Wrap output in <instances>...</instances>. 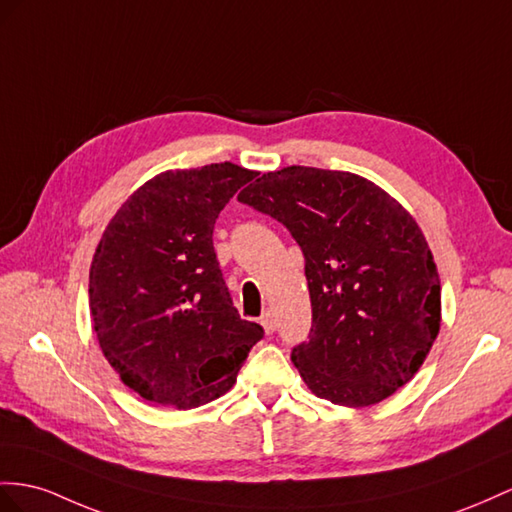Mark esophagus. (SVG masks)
<instances>
[{"label":"esophagus","instance_id":"1","mask_svg":"<svg viewBox=\"0 0 512 512\" xmlns=\"http://www.w3.org/2000/svg\"><path fill=\"white\" fill-rule=\"evenodd\" d=\"M259 324L264 326V331H266L268 335H272L274 331H277V320H274V313H272V311H266L264 316L259 318Z\"/></svg>","mask_w":512,"mask_h":512}]
</instances>
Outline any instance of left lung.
Listing matches in <instances>:
<instances>
[{"instance_id": "obj_1", "label": "left lung", "mask_w": 512, "mask_h": 512, "mask_svg": "<svg viewBox=\"0 0 512 512\" xmlns=\"http://www.w3.org/2000/svg\"><path fill=\"white\" fill-rule=\"evenodd\" d=\"M238 201L283 222L305 255L309 342L292 363L318 398L383 402L422 368L441 326V281L422 229L374 181L285 166Z\"/></svg>"}]
</instances>
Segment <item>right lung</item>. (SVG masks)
<instances>
[{
  "mask_svg": "<svg viewBox=\"0 0 512 512\" xmlns=\"http://www.w3.org/2000/svg\"><path fill=\"white\" fill-rule=\"evenodd\" d=\"M255 170H164L129 196L97 244L88 303L103 357L140 398L194 409L227 393L264 337L242 320L214 253V225Z\"/></svg>",
  "mask_w": 512,
  "mask_h": 512,
  "instance_id": "add662e5",
  "label": "right lung"
}]
</instances>
